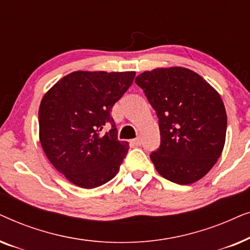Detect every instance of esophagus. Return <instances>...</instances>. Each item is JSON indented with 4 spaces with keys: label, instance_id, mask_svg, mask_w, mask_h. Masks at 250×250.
Masks as SVG:
<instances>
[{
    "label": "esophagus",
    "instance_id": "esophagus-1",
    "mask_svg": "<svg viewBox=\"0 0 250 250\" xmlns=\"http://www.w3.org/2000/svg\"><path fill=\"white\" fill-rule=\"evenodd\" d=\"M131 143H132V145H134V146H141L142 139L140 138V136H138V138L131 140Z\"/></svg>",
    "mask_w": 250,
    "mask_h": 250
}]
</instances>
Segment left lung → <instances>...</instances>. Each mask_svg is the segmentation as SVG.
I'll return each mask as SVG.
<instances>
[{"label": "left lung", "mask_w": 250, "mask_h": 250, "mask_svg": "<svg viewBox=\"0 0 250 250\" xmlns=\"http://www.w3.org/2000/svg\"><path fill=\"white\" fill-rule=\"evenodd\" d=\"M135 83L159 118L162 141L150 155L157 172L182 186L203 179L225 145L228 118L221 95L184 67L143 71Z\"/></svg>", "instance_id": "8db88e82"}]
</instances>
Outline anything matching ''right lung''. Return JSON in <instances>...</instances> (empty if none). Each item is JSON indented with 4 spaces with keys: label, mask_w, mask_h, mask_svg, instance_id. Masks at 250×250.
Instances as JSON below:
<instances>
[{
    "label": "right lung",
    "mask_w": 250,
    "mask_h": 250,
    "mask_svg": "<svg viewBox=\"0 0 250 250\" xmlns=\"http://www.w3.org/2000/svg\"><path fill=\"white\" fill-rule=\"evenodd\" d=\"M135 71L77 70L44 94L40 142L58 172L75 186L93 189L114 179L129 149L118 141L111 108L128 90ZM105 125L112 128L102 132Z\"/></svg>",
    "instance_id": "right-lung-1"
}]
</instances>
